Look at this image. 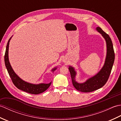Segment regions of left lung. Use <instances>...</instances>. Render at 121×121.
<instances>
[{
    "label": "left lung",
    "mask_w": 121,
    "mask_h": 121,
    "mask_svg": "<svg viewBox=\"0 0 121 121\" xmlns=\"http://www.w3.org/2000/svg\"><path fill=\"white\" fill-rule=\"evenodd\" d=\"M96 30L102 35L106 42L107 55L103 67L97 74L83 83H78L75 81L76 71L72 66H70L69 68L73 85L76 90L81 92H91L104 86L109 78L114 63L115 54L111 38L100 27H97Z\"/></svg>",
    "instance_id": "8db88e82"
}]
</instances>
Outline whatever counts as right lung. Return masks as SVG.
Here are the masks:
<instances>
[{"instance_id": "obj_1", "label": "right lung", "mask_w": 121, "mask_h": 121, "mask_svg": "<svg viewBox=\"0 0 121 121\" xmlns=\"http://www.w3.org/2000/svg\"><path fill=\"white\" fill-rule=\"evenodd\" d=\"M11 37L9 39L7 43L6 52H5L4 55V63L5 65H6V67L7 68V70L8 71V72L9 74V76L11 79L13 83L14 84V85L16 86L18 89L30 94L37 95L44 92L49 88V87L50 86L51 82L48 84L41 83L39 84H33L28 83V82L22 80L21 78H20L12 69L9 62L8 57L9 45L10 40L11 39ZM56 69V68H55L52 69L51 71L53 72Z\"/></svg>"}]
</instances>
